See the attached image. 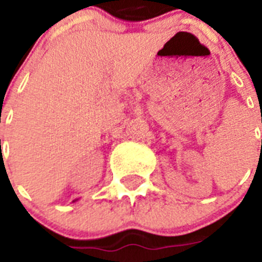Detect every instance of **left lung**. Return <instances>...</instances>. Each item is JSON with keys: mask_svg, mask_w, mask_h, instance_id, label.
Returning <instances> with one entry per match:
<instances>
[{"mask_svg": "<svg viewBox=\"0 0 262 262\" xmlns=\"http://www.w3.org/2000/svg\"><path fill=\"white\" fill-rule=\"evenodd\" d=\"M261 144H262V140H261Z\"/></svg>", "mask_w": 262, "mask_h": 262, "instance_id": "1", "label": "left lung"}]
</instances>
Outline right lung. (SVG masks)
<instances>
[{
  "label": "right lung",
  "mask_w": 262,
  "mask_h": 262,
  "mask_svg": "<svg viewBox=\"0 0 262 262\" xmlns=\"http://www.w3.org/2000/svg\"><path fill=\"white\" fill-rule=\"evenodd\" d=\"M75 201H76V200H75Z\"/></svg>",
  "instance_id": "right-lung-1"
}]
</instances>
